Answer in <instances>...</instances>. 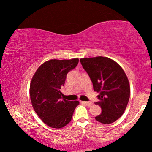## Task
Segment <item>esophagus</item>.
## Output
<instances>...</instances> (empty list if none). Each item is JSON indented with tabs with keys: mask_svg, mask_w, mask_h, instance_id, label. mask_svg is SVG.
<instances>
[{
	"mask_svg": "<svg viewBox=\"0 0 152 152\" xmlns=\"http://www.w3.org/2000/svg\"><path fill=\"white\" fill-rule=\"evenodd\" d=\"M82 103L85 104H86V105H88V106H91V104H92V102H85V101H82Z\"/></svg>",
	"mask_w": 152,
	"mask_h": 152,
	"instance_id": "obj_1",
	"label": "esophagus"
}]
</instances>
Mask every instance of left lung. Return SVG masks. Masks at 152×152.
I'll return each instance as SVG.
<instances>
[{"label":"left lung","instance_id":"left-lung-1","mask_svg":"<svg viewBox=\"0 0 152 152\" xmlns=\"http://www.w3.org/2000/svg\"><path fill=\"white\" fill-rule=\"evenodd\" d=\"M93 83V89L99 93L98 102L102 109L97 121L111 124L122 116L130 97V86L125 72L119 64L108 57H97L80 59Z\"/></svg>","mask_w":152,"mask_h":152}]
</instances>
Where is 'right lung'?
<instances>
[{
  "label": "right lung",
  "mask_w": 152,
  "mask_h": 152,
  "mask_svg": "<svg viewBox=\"0 0 152 152\" xmlns=\"http://www.w3.org/2000/svg\"><path fill=\"white\" fill-rule=\"evenodd\" d=\"M78 62V59L49 60L39 66L32 79L30 95L33 109L50 127L59 129L68 124L80 104L63 99L60 91L67 73Z\"/></svg>",
  "instance_id": "obj_1"
}]
</instances>
